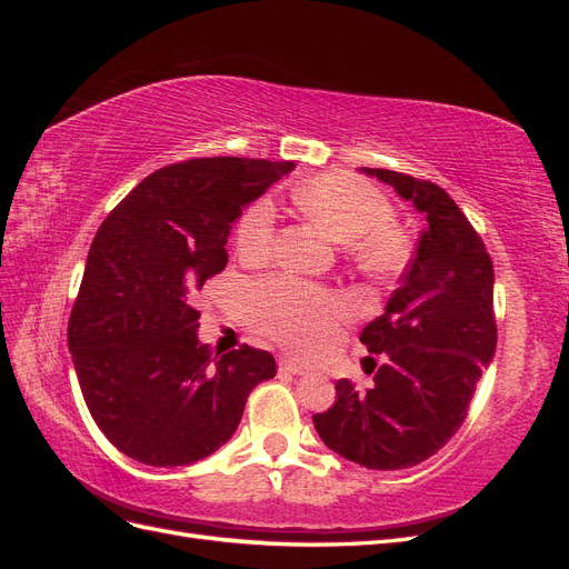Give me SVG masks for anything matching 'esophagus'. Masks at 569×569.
I'll use <instances>...</instances> for the list:
<instances>
[{"mask_svg": "<svg viewBox=\"0 0 569 569\" xmlns=\"http://www.w3.org/2000/svg\"><path fill=\"white\" fill-rule=\"evenodd\" d=\"M280 372H289V375H306V368H303V366H299V363H295V360L282 358V360H280Z\"/></svg>", "mask_w": 569, "mask_h": 569, "instance_id": "obj_1", "label": "esophagus"}]
</instances>
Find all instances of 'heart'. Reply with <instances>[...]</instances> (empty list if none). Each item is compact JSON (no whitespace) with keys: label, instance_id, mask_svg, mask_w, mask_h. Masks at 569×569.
Wrapping results in <instances>:
<instances>
[{"label":"heart","instance_id":"1","mask_svg":"<svg viewBox=\"0 0 569 569\" xmlns=\"http://www.w3.org/2000/svg\"><path fill=\"white\" fill-rule=\"evenodd\" d=\"M299 211L343 247L349 261L372 280H393L410 261V239L396 226L393 206L380 189L343 173H322L295 189ZM278 211L258 199L237 222V249L251 261L270 256ZM343 301L299 280H268L247 291L253 327L299 353H316L330 341Z\"/></svg>","mask_w":569,"mask_h":569}]
</instances>
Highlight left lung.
Instances as JSON below:
<instances>
[{
    "label": "left lung",
    "mask_w": 569,
    "mask_h": 569,
    "mask_svg": "<svg viewBox=\"0 0 569 569\" xmlns=\"http://www.w3.org/2000/svg\"><path fill=\"white\" fill-rule=\"evenodd\" d=\"M366 176L391 184L427 218L418 253L385 313L360 341L387 353L368 391L335 385L337 401L316 412L327 449L368 470H403L435 456L468 416L496 351L493 266L485 242L443 189L385 168Z\"/></svg>",
    "instance_id": "8db88e82"
}]
</instances>
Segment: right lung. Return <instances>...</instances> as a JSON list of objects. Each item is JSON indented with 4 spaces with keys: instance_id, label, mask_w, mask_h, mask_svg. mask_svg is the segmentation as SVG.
Instances as JSON below:
<instances>
[{
    "instance_id": "1",
    "label": "right lung",
    "mask_w": 569,
    "mask_h": 569,
    "mask_svg": "<svg viewBox=\"0 0 569 569\" xmlns=\"http://www.w3.org/2000/svg\"><path fill=\"white\" fill-rule=\"evenodd\" d=\"M291 161L213 157L153 170L101 222L68 320V349L92 418L132 460L178 468L218 451L251 389L274 377L268 351L211 353L194 291L228 266L244 206Z\"/></svg>"
}]
</instances>
